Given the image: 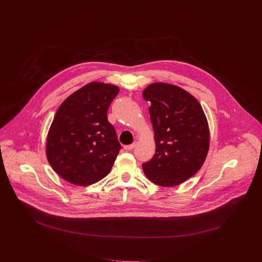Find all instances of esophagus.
I'll return each mask as SVG.
<instances>
[{"instance_id":"esophagus-1","label":"esophagus","mask_w":262,"mask_h":262,"mask_svg":"<svg viewBox=\"0 0 262 262\" xmlns=\"http://www.w3.org/2000/svg\"><path fill=\"white\" fill-rule=\"evenodd\" d=\"M136 145H137V142H134V143L129 144V145H124L123 148H124L125 150H133V149L136 147Z\"/></svg>"}]
</instances>
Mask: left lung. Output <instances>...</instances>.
Masks as SVG:
<instances>
[{"label": "left lung", "mask_w": 262, "mask_h": 262, "mask_svg": "<svg viewBox=\"0 0 262 262\" xmlns=\"http://www.w3.org/2000/svg\"><path fill=\"white\" fill-rule=\"evenodd\" d=\"M154 126L155 154L142 164L145 176L162 187L177 186L201 169L210 147V129L198 100L184 89L156 82L142 92Z\"/></svg>", "instance_id": "left-lung-1"}]
</instances>
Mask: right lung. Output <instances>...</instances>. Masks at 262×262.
Instances as JSON below:
<instances>
[{
  "label": "right lung",
  "mask_w": 262,
  "mask_h": 262,
  "mask_svg": "<svg viewBox=\"0 0 262 262\" xmlns=\"http://www.w3.org/2000/svg\"><path fill=\"white\" fill-rule=\"evenodd\" d=\"M119 91L116 85L91 82L59 106L47 134L46 152L64 180L88 186L110 173L121 144L107 113Z\"/></svg>",
  "instance_id": "1"
}]
</instances>
